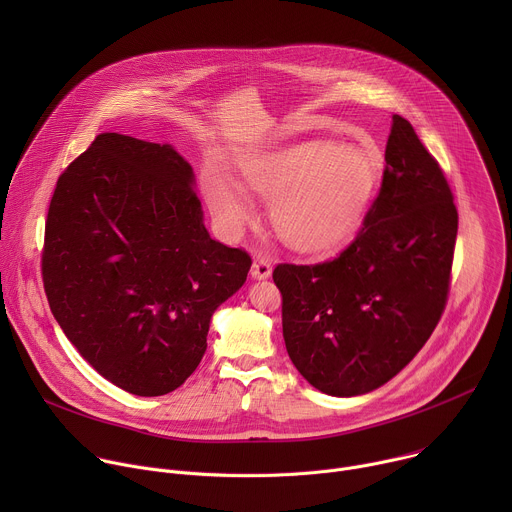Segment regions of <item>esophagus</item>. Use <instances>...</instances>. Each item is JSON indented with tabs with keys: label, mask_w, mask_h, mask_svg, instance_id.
<instances>
[{
	"label": "esophagus",
	"mask_w": 512,
	"mask_h": 512,
	"mask_svg": "<svg viewBox=\"0 0 512 512\" xmlns=\"http://www.w3.org/2000/svg\"><path fill=\"white\" fill-rule=\"evenodd\" d=\"M271 275V263L265 257H255L251 265V277L253 279H267Z\"/></svg>",
	"instance_id": "34e87169"
}]
</instances>
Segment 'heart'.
<instances>
[{
	"label": "heart",
	"instance_id": "b5f03b06",
	"mask_svg": "<svg viewBox=\"0 0 512 512\" xmlns=\"http://www.w3.org/2000/svg\"><path fill=\"white\" fill-rule=\"evenodd\" d=\"M385 158L377 145L304 141L243 170L245 188L271 206V221L291 249L328 255L360 231L379 190ZM212 212L231 233L253 223L247 194L227 178L206 182Z\"/></svg>",
	"mask_w": 512,
	"mask_h": 512
}]
</instances>
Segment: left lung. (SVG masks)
Masks as SVG:
<instances>
[{"instance_id": "left-lung-1", "label": "left lung", "mask_w": 512, "mask_h": 512, "mask_svg": "<svg viewBox=\"0 0 512 512\" xmlns=\"http://www.w3.org/2000/svg\"><path fill=\"white\" fill-rule=\"evenodd\" d=\"M385 162L379 196L340 257L273 271L287 354L332 397L371 393L401 373L448 300L458 210L446 176L401 115Z\"/></svg>"}]
</instances>
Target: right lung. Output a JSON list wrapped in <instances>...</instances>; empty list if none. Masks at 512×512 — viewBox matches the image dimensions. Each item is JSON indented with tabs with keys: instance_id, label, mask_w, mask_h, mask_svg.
<instances>
[{
	"instance_id": "right-lung-1",
	"label": "right lung",
	"mask_w": 512,
	"mask_h": 512,
	"mask_svg": "<svg viewBox=\"0 0 512 512\" xmlns=\"http://www.w3.org/2000/svg\"><path fill=\"white\" fill-rule=\"evenodd\" d=\"M194 184L170 143L101 133L50 200V310L91 367L131 395H166L196 371L214 310L251 269L245 251L210 239Z\"/></svg>"
}]
</instances>
